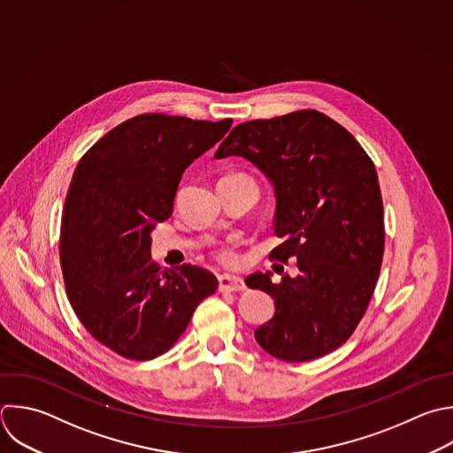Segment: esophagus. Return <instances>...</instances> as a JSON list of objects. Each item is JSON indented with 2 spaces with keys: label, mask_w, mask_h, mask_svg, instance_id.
Segmentation results:
<instances>
[{
  "label": "esophagus",
  "mask_w": 453,
  "mask_h": 453,
  "mask_svg": "<svg viewBox=\"0 0 453 453\" xmlns=\"http://www.w3.org/2000/svg\"><path fill=\"white\" fill-rule=\"evenodd\" d=\"M219 281V290H226V292H239V290H244V281L237 276H232V274H221L218 278Z\"/></svg>",
  "instance_id": "34e87169"
}]
</instances>
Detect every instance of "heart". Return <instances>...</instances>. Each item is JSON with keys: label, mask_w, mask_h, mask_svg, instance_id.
<instances>
[{"label": "heart", "mask_w": 453, "mask_h": 453, "mask_svg": "<svg viewBox=\"0 0 453 453\" xmlns=\"http://www.w3.org/2000/svg\"><path fill=\"white\" fill-rule=\"evenodd\" d=\"M221 258H223V260H230V255H228V253H223Z\"/></svg>", "instance_id": "1"}]
</instances>
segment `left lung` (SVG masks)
Masks as SVG:
<instances>
[{
    "instance_id": "obj_1",
    "label": "left lung",
    "mask_w": 453,
    "mask_h": 453,
    "mask_svg": "<svg viewBox=\"0 0 453 453\" xmlns=\"http://www.w3.org/2000/svg\"><path fill=\"white\" fill-rule=\"evenodd\" d=\"M230 156L273 184V230L285 241L271 258L297 260V274L280 283L271 271L246 278L274 299L255 340L283 361L320 357L352 334L379 278L384 219L375 166L347 129L315 110L237 126L214 154Z\"/></svg>"
}]
</instances>
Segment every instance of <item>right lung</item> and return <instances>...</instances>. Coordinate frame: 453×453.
<instances>
[{"mask_svg":"<svg viewBox=\"0 0 453 453\" xmlns=\"http://www.w3.org/2000/svg\"><path fill=\"white\" fill-rule=\"evenodd\" d=\"M232 120L138 115L80 161L64 205L60 262L67 297L90 334L129 359H152L184 333L216 276L198 265L159 269L152 232L173 212L186 168Z\"/></svg>","mask_w":453,"mask_h":453,"instance_id":"obj_1","label":"right lung"}]
</instances>
